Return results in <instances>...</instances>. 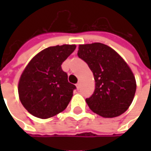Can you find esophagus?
<instances>
[{
    "instance_id": "1",
    "label": "esophagus",
    "mask_w": 151,
    "mask_h": 151,
    "mask_svg": "<svg viewBox=\"0 0 151 151\" xmlns=\"http://www.w3.org/2000/svg\"><path fill=\"white\" fill-rule=\"evenodd\" d=\"M76 86H77V88L79 90V89H80V86H81V84H80V82H78V83L76 84Z\"/></svg>"
}]
</instances>
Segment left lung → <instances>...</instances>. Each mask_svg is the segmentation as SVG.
Masks as SVG:
<instances>
[{"instance_id":"obj_1","label":"left lung","mask_w":151,"mask_h":151,"mask_svg":"<svg viewBox=\"0 0 151 151\" xmlns=\"http://www.w3.org/2000/svg\"><path fill=\"white\" fill-rule=\"evenodd\" d=\"M78 56L94 74L95 89L86 99L89 108L106 118L120 116L129 108L136 92V81L126 62L101 43L79 45Z\"/></svg>"}]
</instances>
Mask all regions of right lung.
<instances>
[{
  "mask_svg": "<svg viewBox=\"0 0 151 151\" xmlns=\"http://www.w3.org/2000/svg\"><path fill=\"white\" fill-rule=\"evenodd\" d=\"M75 45L49 47L33 57L22 73L18 95L22 104L34 116L47 119L63 111L76 86L68 82L62 63Z\"/></svg>",
  "mask_w": 151,
  "mask_h": 151,
  "instance_id": "right-lung-1",
  "label": "right lung"
}]
</instances>
